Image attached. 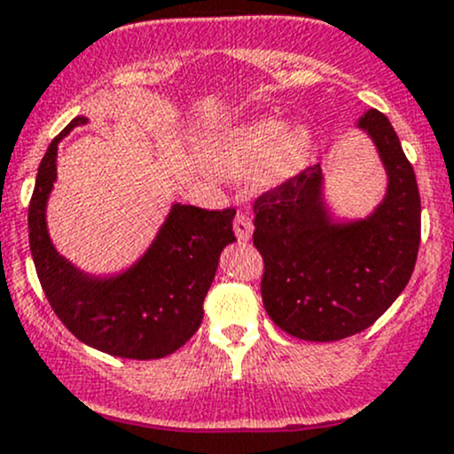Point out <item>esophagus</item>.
Wrapping results in <instances>:
<instances>
[{"label":"esophagus","instance_id":"1","mask_svg":"<svg viewBox=\"0 0 454 454\" xmlns=\"http://www.w3.org/2000/svg\"><path fill=\"white\" fill-rule=\"evenodd\" d=\"M232 228H235V235H237V239H239V241H250V239H253L254 226H253V222H250L248 213H237Z\"/></svg>","mask_w":454,"mask_h":454}]
</instances>
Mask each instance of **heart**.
I'll list each match as a JSON object with an SVG mask.
<instances>
[{
  "label": "heart",
  "instance_id": "1",
  "mask_svg": "<svg viewBox=\"0 0 454 454\" xmlns=\"http://www.w3.org/2000/svg\"><path fill=\"white\" fill-rule=\"evenodd\" d=\"M312 158V134L286 118H254L228 127L208 146V162L222 180H239L256 171L265 189L296 180Z\"/></svg>",
  "mask_w": 454,
  "mask_h": 454
}]
</instances>
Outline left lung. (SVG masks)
<instances>
[{
	"label": "left lung",
	"instance_id": "1",
	"mask_svg": "<svg viewBox=\"0 0 454 454\" xmlns=\"http://www.w3.org/2000/svg\"><path fill=\"white\" fill-rule=\"evenodd\" d=\"M358 129L387 173L384 198L371 213L340 217L320 164L254 204L265 312L301 340L332 342L364 332L402 294L418 259L422 204L413 167L378 109L360 116Z\"/></svg>",
	"mask_w": 454,
	"mask_h": 454
}]
</instances>
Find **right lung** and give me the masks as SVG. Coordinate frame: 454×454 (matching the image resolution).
<instances>
[{
    "label": "right lung",
    "mask_w": 454,
    "mask_h": 454,
    "mask_svg": "<svg viewBox=\"0 0 454 454\" xmlns=\"http://www.w3.org/2000/svg\"><path fill=\"white\" fill-rule=\"evenodd\" d=\"M50 142L28 208L30 253L41 287L61 323L87 347L131 360H155L180 349L201 325L204 299L219 254L235 241V210H204L173 201L146 250L121 272L91 274L57 250L48 231V200L57 182L59 142Z\"/></svg>",
    "instance_id": "add662e5"
}]
</instances>
